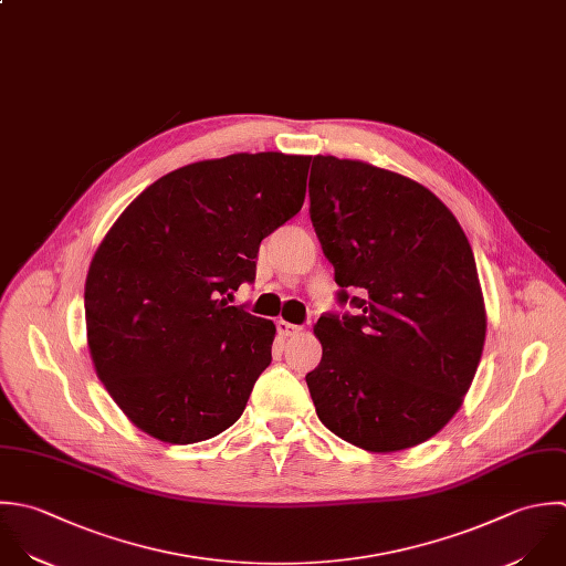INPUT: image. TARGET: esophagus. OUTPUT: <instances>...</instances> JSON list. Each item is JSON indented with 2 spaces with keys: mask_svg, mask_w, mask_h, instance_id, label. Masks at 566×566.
<instances>
[{
  "mask_svg": "<svg viewBox=\"0 0 566 566\" xmlns=\"http://www.w3.org/2000/svg\"><path fill=\"white\" fill-rule=\"evenodd\" d=\"M300 333H302V326H295V324L284 322V319L277 322V335H280V337L289 339V337H295V335H300Z\"/></svg>",
  "mask_w": 566,
  "mask_h": 566,
  "instance_id": "34e87169",
  "label": "esophagus"
}]
</instances>
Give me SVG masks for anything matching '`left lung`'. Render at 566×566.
Returning <instances> with one entry per match:
<instances>
[{
  "instance_id": "obj_1",
  "label": "left lung",
  "mask_w": 566,
  "mask_h": 566,
  "mask_svg": "<svg viewBox=\"0 0 566 566\" xmlns=\"http://www.w3.org/2000/svg\"><path fill=\"white\" fill-rule=\"evenodd\" d=\"M311 220L361 315H322L306 375L319 421L368 452L415 448L463 406L488 333L472 247L421 182L364 160L313 156Z\"/></svg>"
}]
</instances>
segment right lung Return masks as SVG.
I'll use <instances>...</instances> for the list:
<instances>
[{
  "mask_svg": "<svg viewBox=\"0 0 566 566\" xmlns=\"http://www.w3.org/2000/svg\"><path fill=\"white\" fill-rule=\"evenodd\" d=\"M313 156L198 160L151 182L101 240L85 277L87 348L145 434L189 446L231 428L271 364L275 324L229 306L260 242L304 205Z\"/></svg>",
  "mask_w": 566,
  "mask_h": 566,
  "instance_id": "add662e5",
  "label": "right lung"
}]
</instances>
